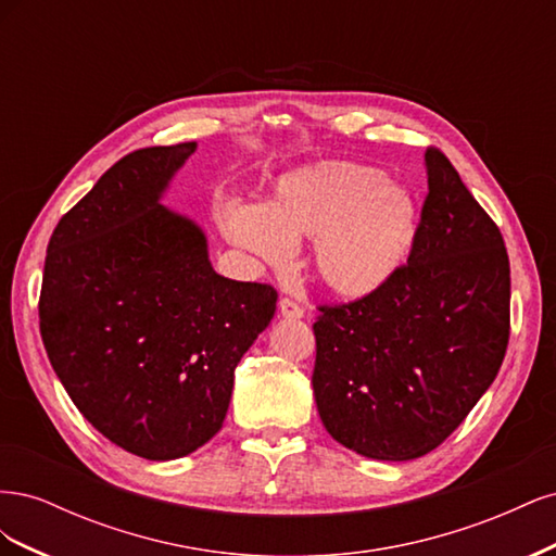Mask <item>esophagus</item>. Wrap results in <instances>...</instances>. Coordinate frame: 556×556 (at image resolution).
I'll return each instance as SVG.
<instances>
[{
    "instance_id": "34e87169",
    "label": "esophagus",
    "mask_w": 556,
    "mask_h": 556,
    "mask_svg": "<svg viewBox=\"0 0 556 556\" xmlns=\"http://www.w3.org/2000/svg\"><path fill=\"white\" fill-rule=\"evenodd\" d=\"M278 308H280V315H282V317H290V319L304 317V308H301V306L296 304V301H292V299H280Z\"/></svg>"
}]
</instances>
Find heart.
Masks as SVG:
<instances>
[{"label": "heart", "mask_w": 556, "mask_h": 556, "mask_svg": "<svg viewBox=\"0 0 556 556\" xmlns=\"http://www.w3.org/2000/svg\"><path fill=\"white\" fill-rule=\"evenodd\" d=\"M227 237L264 262L313 239V271L343 299L376 292L410 257L419 211L413 192L376 166L317 162L282 176L266 206L229 204Z\"/></svg>", "instance_id": "1"}]
</instances>
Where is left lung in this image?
Segmentation results:
<instances>
[{"label":"left lung","instance_id":"1","mask_svg":"<svg viewBox=\"0 0 556 556\" xmlns=\"http://www.w3.org/2000/svg\"><path fill=\"white\" fill-rule=\"evenodd\" d=\"M408 264L382 288L319 306L313 392L333 441L368 459L439 447L490 390L510 336L498 227L439 148Z\"/></svg>","mask_w":556,"mask_h":556}]
</instances>
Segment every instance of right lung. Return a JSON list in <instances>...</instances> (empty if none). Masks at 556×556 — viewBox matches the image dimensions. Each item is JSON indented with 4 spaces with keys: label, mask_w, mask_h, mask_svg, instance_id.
Wrapping results in <instances>:
<instances>
[{
    "label": "right lung",
    "mask_w": 556,
    "mask_h": 556,
    "mask_svg": "<svg viewBox=\"0 0 556 556\" xmlns=\"http://www.w3.org/2000/svg\"><path fill=\"white\" fill-rule=\"evenodd\" d=\"M197 143L115 162L48 241L39 327L83 417L150 462L220 431L233 368L268 327L278 292L213 271L204 231L160 204Z\"/></svg>",
    "instance_id": "1"
}]
</instances>
